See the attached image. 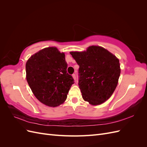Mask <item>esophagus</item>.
Listing matches in <instances>:
<instances>
[{
  "mask_svg": "<svg viewBox=\"0 0 147 147\" xmlns=\"http://www.w3.org/2000/svg\"><path fill=\"white\" fill-rule=\"evenodd\" d=\"M72 77H73V78L74 79V80L76 81V75H75V74H73V75H72Z\"/></svg>",
  "mask_w": 147,
  "mask_h": 147,
  "instance_id": "obj_1",
  "label": "esophagus"
}]
</instances>
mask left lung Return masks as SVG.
<instances>
[{"instance_id": "left-lung-1", "label": "left lung", "mask_w": 147, "mask_h": 147, "mask_svg": "<svg viewBox=\"0 0 147 147\" xmlns=\"http://www.w3.org/2000/svg\"><path fill=\"white\" fill-rule=\"evenodd\" d=\"M70 53L80 67L78 85L83 99L92 105L108 100L118 84L121 72L119 59L99 46Z\"/></svg>"}]
</instances>
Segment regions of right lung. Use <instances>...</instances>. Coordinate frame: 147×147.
Masks as SVG:
<instances>
[{"label":"right lung","instance_id":"add662e5","mask_svg":"<svg viewBox=\"0 0 147 147\" xmlns=\"http://www.w3.org/2000/svg\"><path fill=\"white\" fill-rule=\"evenodd\" d=\"M67 68L64 53L56 47L44 48L28 60L26 80L34 96L42 104L57 107L66 100L74 83Z\"/></svg>","mask_w":147,"mask_h":147}]
</instances>
